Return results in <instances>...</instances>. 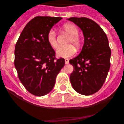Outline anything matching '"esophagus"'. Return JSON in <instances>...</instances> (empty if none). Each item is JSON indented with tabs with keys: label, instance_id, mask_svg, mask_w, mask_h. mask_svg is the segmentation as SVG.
I'll return each mask as SVG.
<instances>
[{
	"label": "esophagus",
	"instance_id": "esophagus-1",
	"mask_svg": "<svg viewBox=\"0 0 124 124\" xmlns=\"http://www.w3.org/2000/svg\"><path fill=\"white\" fill-rule=\"evenodd\" d=\"M65 63H66V64H69V60L68 59H65Z\"/></svg>",
	"mask_w": 124,
	"mask_h": 124
}]
</instances>
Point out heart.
Returning a JSON list of instances; mask_svg holds the SVG:
<instances>
[{
    "label": "heart",
    "mask_w": 124,
    "mask_h": 124,
    "mask_svg": "<svg viewBox=\"0 0 124 124\" xmlns=\"http://www.w3.org/2000/svg\"><path fill=\"white\" fill-rule=\"evenodd\" d=\"M63 29L65 31L70 35L68 41V45L66 46L60 47L56 51L57 56L61 58H70L75 54L76 52L75 48L73 46L78 48L81 45V40L78 36V30L75 25L72 24H66L63 26ZM47 40L49 44L53 48H56L58 44L56 41V33L53 30H50L47 35ZM73 46H72V45Z\"/></svg>",
    "instance_id": "heart-1"
}]
</instances>
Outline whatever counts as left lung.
<instances>
[{
	"mask_svg": "<svg viewBox=\"0 0 124 124\" xmlns=\"http://www.w3.org/2000/svg\"><path fill=\"white\" fill-rule=\"evenodd\" d=\"M68 20L77 25L84 37L80 53L70 60L74 68L70 82L77 93L91 95L100 90L108 76L111 64L109 41L100 26L91 19L71 17Z\"/></svg>",
	"mask_w": 124,
	"mask_h": 124,
	"instance_id": "left-lung-1",
	"label": "left lung"
}]
</instances>
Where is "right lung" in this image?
<instances>
[{"mask_svg": "<svg viewBox=\"0 0 124 124\" xmlns=\"http://www.w3.org/2000/svg\"><path fill=\"white\" fill-rule=\"evenodd\" d=\"M61 17L36 16L26 24L15 45V67L18 77L30 93L38 96L52 90L56 77L65 65L56 59L47 35Z\"/></svg>", "mask_w": 124, "mask_h": 124, "instance_id": "obj_1", "label": "right lung"}]
</instances>
